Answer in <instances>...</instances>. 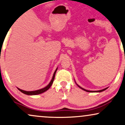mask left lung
I'll return each mask as SVG.
<instances>
[{
	"label": "left lung",
	"mask_w": 125,
	"mask_h": 125,
	"mask_svg": "<svg viewBox=\"0 0 125 125\" xmlns=\"http://www.w3.org/2000/svg\"><path fill=\"white\" fill-rule=\"evenodd\" d=\"M77 85H78V84H77ZM78 86H79V87L81 88V89H82V90H84V91H87V92H102V91H104V90H106V89H107V88H105V89H103V90H98V91H89V90H85V89H83V88H82L81 87H80L79 85H78Z\"/></svg>",
	"instance_id": "left-lung-1"
}]
</instances>
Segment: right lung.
Wrapping results in <instances>:
<instances>
[{
	"label": "right lung",
	"mask_w": 125,
	"mask_h": 125,
	"mask_svg": "<svg viewBox=\"0 0 125 125\" xmlns=\"http://www.w3.org/2000/svg\"><path fill=\"white\" fill-rule=\"evenodd\" d=\"M57 69H58V68H56V69L55 70V71L54 74H53V76H52V79H51V81H50V82L49 84H48L47 86H46L45 87L43 88V89L38 90L32 91H24V90H21V89H19V88H18V90H19V91H21V93H23V94H26V95H38V94H42V93L45 92V91H47L48 89H49L50 87H51V86L52 85V83H53V82H54L55 76V73L56 72V70H57Z\"/></svg>",
	"instance_id": "obj_1"
}]
</instances>
